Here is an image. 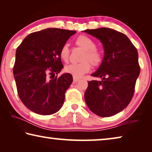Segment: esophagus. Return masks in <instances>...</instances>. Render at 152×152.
I'll list each match as a JSON object with an SVG mask.
<instances>
[{
  "instance_id": "obj_1",
  "label": "esophagus",
  "mask_w": 152,
  "mask_h": 152,
  "mask_svg": "<svg viewBox=\"0 0 152 152\" xmlns=\"http://www.w3.org/2000/svg\"><path fill=\"white\" fill-rule=\"evenodd\" d=\"M80 79L79 78H77V77H74L73 78V80H74V82H78L79 80H80Z\"/></svg>"
}]
</instances>
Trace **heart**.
Returning a JSON list of instances; mask_svg holds the SVG:
<instances>
[{
	"instance_id": "b5f03b06",
	"label": "heart",
	"mask_w": 152,
	"mask_h": 152,
	"mask_svg": "<svg viewBox=\"0 0 152 152\" xmlns=\"http://www.w3.org/2000/svg\"><path fill=\"white\" fill-rule=\"evenodd\" d=\"M75 44L84 50L80 60L78 64H72L66 66L64 70L75 77H80L91 70V64L98 66L102 61L101 51L96 48V43L91 37L85 35H80L75 39ZM70 50L67 45H64L60 51V57L64 61H68Z\"/></svg>"
}]
</instances>
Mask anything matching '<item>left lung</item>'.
Listing matches in <instances>:
<instances>
[{"label":"left lung","instance_id":"8db88e82","mask_svg":"<svg viewBox=\"0 0 152 152\" xmlns=\"http://www.w3.org/2000/svg\"><path fill=\"white\" fill-rule=\"evenodd\" d=\"M101 41L104 56L97 71L91 74L102 80L88 81L84 99L90 110L100 117H111L132 101L140 66L138 53L123 33L102 27L84 31Z\"/></svg>","mask_w":152,"mask_h":152}]
</instances>
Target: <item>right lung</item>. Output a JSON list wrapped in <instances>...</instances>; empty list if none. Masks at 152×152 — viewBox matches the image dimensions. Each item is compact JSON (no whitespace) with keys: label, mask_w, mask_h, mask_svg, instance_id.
<instances>
[{"label":"right lung","mask_w":152,"mask_h":152,"mask_svg":"<svg viewBox=\"0 0 152 152\" xmlns=\"http://www.w3.org/2000/svg\"><path fill=\"white\" fill-rule=\"evenodd\" d=\"M76 31L48 28L30 33L16 50L13 75L20 101L31 111L42 115L60 109L73 81L64 68L60 51ZM55 76L52 79L50 75Z\"/></svg>","instance_id":"1"}]
</instances>
